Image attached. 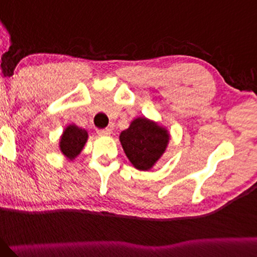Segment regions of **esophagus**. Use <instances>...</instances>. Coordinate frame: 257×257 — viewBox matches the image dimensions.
<instances>
[{
    "label": "esophagus",
    "instance_id": "34e87169",
    "mask_svg": "<svg viewBox=\"0 0 257 257\" xmlns=\"http://www.w3.org/2000/svg\"><path fill=\"white\" fill-rule=\"evenodd\" d=\"M97 134L98 135H103V136H108V135L111 134V130L110 128H99L97 130Z\"/></svg>",
    "mask_w": 257,
    "mask_h": 257
}]
</instances>
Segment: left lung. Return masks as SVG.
Masks as SVG:
<instances>
[{"label": "left lung", "instance_id": "obj_1", "mask_svg": "<svg viewBox=\"0 0 257 257\" xmlns=\"http://www.w3.org/2000/svg\"><path fill=\"white\" fill-rule=\"evenodd\" d=\"M120 142L132 165L138 170H149L165 152L169 135L153 121L138 117L121 132Z\"/></svg>", "mask_w": 257, "mask_h": 257}]
</instances>
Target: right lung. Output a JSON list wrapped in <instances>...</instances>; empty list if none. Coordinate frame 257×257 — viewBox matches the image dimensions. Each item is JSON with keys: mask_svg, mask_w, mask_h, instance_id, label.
Here are the masks:
<instances>
[{"mask_svg": "<svg viewBox=\"0 0 257 257\" xmlns=\"http://www.w3.org/2000/svg\"><path fill=\"white\" fill-rule=\"evenodd\" d=\"M87 132L85 130L70 125L65 128L60 140V151L69 159H74L80 152L82 151L86 141H87Z\"/></svg>", "mask_w": 257, "mask_h": 257, "instance_id": "right-lung-1", "label": "right lung"}]
</instances>
